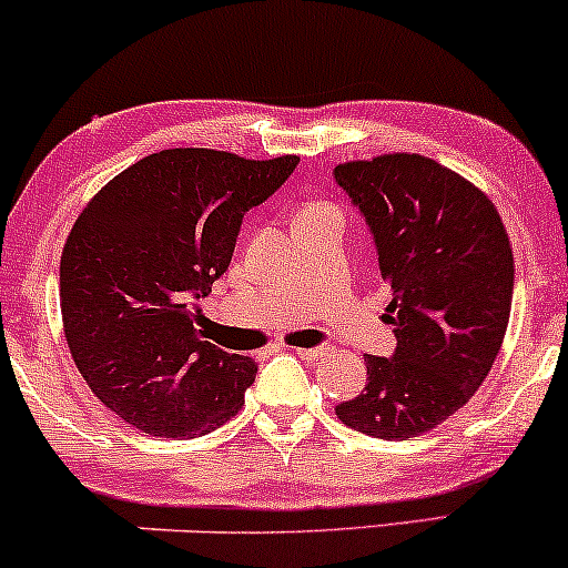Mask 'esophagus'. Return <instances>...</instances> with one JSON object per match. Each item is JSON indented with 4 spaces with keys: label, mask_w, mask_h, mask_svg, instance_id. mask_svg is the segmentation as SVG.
<instances>
[{
    "label": "esophagus",
    "mask_w": 568,
    "mask_h": 568,
    "mask_svg": "<svg viewBox=\"0 0 568 568\" xmlns=\"http://www.w3.org/2000/svg\"><path fill=\"white\" fill-rule=\"evenodd\" d=\"M296 355L302 357V361H315V357L325 355V347H298Z\"/></svg>",
    "instance_id": "1"
}]
</instances>
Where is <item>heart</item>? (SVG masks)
I'll list each match as a JSON object with an SVG mask.
<instances>
[{
    "label": "heart",
    "instance_id": "heart-1",
    "mask_svg": "<svg viewBox=\"0 0 568 568\" xmlns=\"http://www.w3.org/2000/svg\"><path fill=\"white\" fill-rule=\"evenodd\" d=\"M328 213H338V207L334 205V202H328V200H310V202H304V205H302V211H298L296 221L328 216Z\"/></svg>",
    "mask_w": 568,
    "mask_h": 568
}]
</instances>
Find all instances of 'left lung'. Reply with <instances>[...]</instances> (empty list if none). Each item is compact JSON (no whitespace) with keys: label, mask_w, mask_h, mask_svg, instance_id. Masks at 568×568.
I'll return each mask as SVG.
<instances>
[{"label":"left lung","mask_w":568,"mask_h":568,"mask_svg":"<svg viewBox=\"0 0 568 568\" xmlns=\"http://www.w3.org/2000/svg\"><path fill=\"white\" fill-rule=\"evenodd\" d=\"M334 175L374 234L397 336L395 357L366 355V389L336 416L374 438H416L494 366L513 304L510 237L486 192L425 154L349 160Z\"/></svg>","instance_id":"8db88e82"}]
</instances>
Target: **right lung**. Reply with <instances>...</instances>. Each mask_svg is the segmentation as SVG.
Returning <instances> with one entry per match:
<instances>
[{
	"label": "right lung",
	"mask_w": 568,
	"mask_h": 568,
	"mask_svg": "<svg viewBox=\"0 0 568 568\" xmlns=\"http://www.w3.org/2000/svg\"><path fill=\"white\" fill-rule=\"evenodd\" d=\"M296 162L162 149L82 207L61 256L63 334L82 379L128 425L181 440L243 408L256 361L205 342L194 298L230 266L245 213Z\"/></svg>",
	"instance_id": "obj_1"
}]
</instances>
